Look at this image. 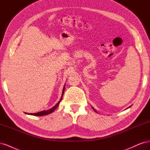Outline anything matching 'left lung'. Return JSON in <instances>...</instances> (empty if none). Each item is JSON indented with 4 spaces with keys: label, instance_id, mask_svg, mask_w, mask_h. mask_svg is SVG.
Segmentation results:
<instances>
[{
    "label": "left lung",
    "instance_id": "1",
    "mask_svg": "<svg viewBox=\"0 0 150 150\" xmlns=\"http://www.w3.org/2000/svg\"><path fill=\"white\" fill-rule=\"evenodd\" d=\"M92 108H93V107H92ZM93 110H94V111H95V112H96V110H95V109H94V108H93Z\"/></svg>",
    "mask_w": 150,
    "mask_h": 150
}]
</instances>
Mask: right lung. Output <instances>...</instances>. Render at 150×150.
<instances>
[{"instance_id":"right-lung-1","label":"right lung","mask_w":150,"mask_h":150,"mask_svg":"<svg viewBox=\"0 0 150 150\" xmlns=\"http://www.w3.org/2000/svg\"><path fill=\"white\" fill-rule=\"evenodd\" d=\"M65 85L64 86V88H63V91H62V96H61V98L60 100H59V102H58L54 107H53L52 108L49 109V110H44V111H42V112H37V113H25V114H28V115H34V116H44V115H49L51 113H52L53 112H54L55 110L57 108L58 106H59L60 102L61 101L62 99V96H63V95H64V90H65Z\"/></svg>"}]
</instances>
